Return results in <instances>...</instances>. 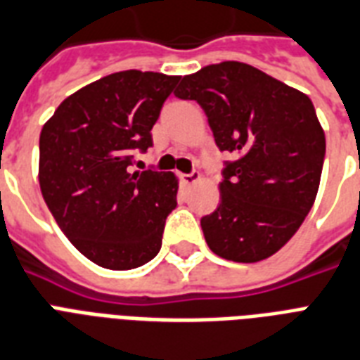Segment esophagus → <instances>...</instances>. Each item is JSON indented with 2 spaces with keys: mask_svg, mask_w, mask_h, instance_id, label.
Masks as SVG:
<instances>
[{
  "mask_svg": "<svg viewBox=\"0 0 360 360\" xmlns=\"http://www.w3.org/2000/svg\"><path fill=\"white\" fill-rule=\"evenodd\" d=\"M180 178H182L184 184H188V186H189V184H193V182H197V180H199L200 172L199 171H191L189 174H182Z\"/></svg>",
  "mask_w": 360,
  "mask_h": 360,
  "instance_id": "34e87169",
  "label": "esophagus"
}]
</instances>
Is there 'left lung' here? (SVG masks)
Returning a JSON list of instances; mask_svg holds the SVG:
<instances>
[{
    "mask_svg": "<svg viewBox=\"0 0 360 360\" xmlns=\"http://www.w3.org/2000/svg\"><path fill=\"white\" fill-rule=\"evenodd\" d=\"M178 99L202 107L214 141L231 152L221 202L200 218L219 257L257 263L299 231L316 200L325 133L310 97L240 61L206 65L184 77Z\"/></svg>",
    "mask_w": 360,
    "mask_h": 360,
    "instance_id": "left-lung-1",
    "label": "left lung"
}]
</instances>
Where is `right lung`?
<instances>
[{
  "mask_svg": "<svg viewBox=\"0 0 360 360\" xmlns=\"http://www.w3.org/2000/svg\"><path fill=\"white\" fill-rule=\"evenodd\" d=\"M180 77L120 71L69 96L39 136V184L60 229L103 269L131 270L160 253L176 208L172 172L133 171Z\"/></svg>",
  "mask_w": 360,
  "mask_h": 360,
  "instance_id": "right-lung-1",
  "label": "right lung"
}]
</instances>
